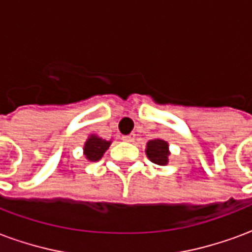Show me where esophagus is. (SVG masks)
<instances>
[{
    "instance_id": "esophagus-1",
    "label": "esophagus",
    "mask_w": 252,
    "mask_h": 252,
    "mask_svg": "<svg viewBox=\"0 0 252 252\" xmlns=\"http://www.w3.org/2000/svg\"><path fill=\"white\" fill-rule=\"evenodd\" d=\"M123 140H124V142L132 143L133 140H135V133H131V135H126V136H123Z\"/></svg>"
}]
</instances>
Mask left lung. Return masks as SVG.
I'll list each match as a JSON object with an SVG mask.
<instances>
[{"instance_id":"1","label":"left lung","mask_w":252,"mask_h":252,"mask_svg":"<svg viewBox=\"0 0 252 252\" xmlns=\"http://www.w3.org/2000/svg\"><path fill=\"white\" fill-rule=\"evenodd\" d=\"M170 154L171 153L169 150V143L163 139H160V137L150 140L146 146L147 158L158 166H166L169 163Z\"/></svg>"}]
</instances>
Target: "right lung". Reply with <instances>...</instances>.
<instances>
[{"label":"right lung","instance_id":"add662e5","mask_svg":"<svg viewBox=\"0 0 252 252\" xmlns=\"http://www.w3.org/2000/svg\"><path fill=\"white\" fill-rule=\"evenodd\" d=\"M112 140H105L95 133L89 135L86 142L83 144V155L89 162H97L102 158L105 151L109 148Z\"/></svg>","mask_w":252,"mask_h":252}]
</instances>
